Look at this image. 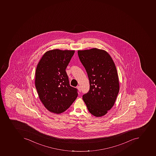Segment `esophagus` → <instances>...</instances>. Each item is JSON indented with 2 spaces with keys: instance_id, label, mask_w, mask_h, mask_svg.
I'll list each match as a JSON object with an SVG mask.
<instances>
[{
  "instance_id": "esophagus-1",
  "label": "esophagus",
  "mask_w": 156,
  "mask_h": 156,
  "mask_svg": "<svg viewBox=\"0 0 156 156\" xmlns=\"http://www.w3.org/2000/svg\"><path fill=\"white\" fill-rule=\"evenodd\" d=\"M77 89L79 90V91L80 92H81V88H80V86H78L77 87Z\"/></svg>"
}]
</instances>
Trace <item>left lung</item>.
<instances>
[{
  "mask_svg": "<svg viewBox=\"0 0 156 156\" xmlns=\"http://www.w3.org/2000/svg\"><path fill=\"white\" fill-rule=\"evenodd\" d=\"M79 58L86 70L89 91L82 96L89 112L103 116L114 105L119 85L115 64L105 51L93 48L78 51Z\"/></svg>",
  "mask_w": 156,
  "mask_h": 156,
  "instance_id": "8db88e82",
  "label": "left lung"
}]
</instances>
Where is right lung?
Wrapping results in <instances>:
<instances>
[{
  "label": "right lung",
  "mask_w": 156,
  "mask_h": 156,
  "mask_svg": "<svg viewBox=\"0 0 156 156\" xmlns=\"http://www.w3.org/2000/svg\"><path fill=\"white\" fill-rule=\"evenodd\" d=\"M74 53L75 51H49L37 64L35 85L41 101L50 112H64L78 96L77 89L70 86L66 72Z\"/></svg>",
  "instance_id": "1"
}]
</instances>
